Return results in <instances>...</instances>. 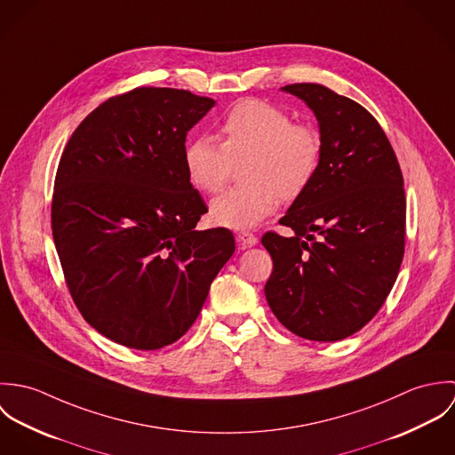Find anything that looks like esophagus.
<instances>
[{"instance_id": "1", "label": "esophagus", "mask_w": 455, "mask_h": 455, "mask_svg": "<svg viewBox=\"0 0 455 455\" xmlns=\"http://www.w3.org/2000/svg\"><path fill=\"white\" fill-rule=\"evenodd\" d=\"M236 240H238V243L242 247H254V245H258V236L249 233V231H240L236 235Z\"/></svg>"}]
</instances>
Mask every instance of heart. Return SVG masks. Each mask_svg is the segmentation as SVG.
Here are the masks:
<instances>
[{
	"label": "heart",
	"mask_w": 455,
	"mask_h": 455,
	"mask_svg": "<svg viewBox=\"0 0 455 455\" xmlns=\"http://www.w3.org/2000/svg\"><path fill=\"white\" fill-rule=\"evenodd\" d=\"M323 154L319 132L294 124L278 107L245 100L219 124V141L208 136L191 140L184 148L189 182L201 193H219L233 164L242 163L243 184L210 203V217L219 226L249 229L280 206L282 196L294 199L312 184Z\"/></svg>",
	"instance_id": "b5f03b06"
}]
</instances>
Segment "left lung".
I'll return each instance as SVG.
<instances>
[{"mask_svg": "<svg viewBox=\"0 0 455 455\" xmlns=\"http://www.w3.org/2000/svg\"><path fill=\"white\" fill-rule=\"evenodd\" d=\"M314 112L323 141L319 170L280 224L266 233L273 259L266 301L294 334L338 341L368 324L397 278L406 201L399 163L380 124L359 103L321 84L282 87Z\"/></svg>", "mask_w": 455, "mask_h": 455, "instance_id": "8db88e82", "label": "left lung"}]
</instances>
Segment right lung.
Returning a JSON list of instances; mask_svg holds the SVG:
<instances>
[{
	"label": "right lung",
	"instance_id": "add662e5",
	"mask_svg": "<svg viewBox=\"0 0 455 455\" xmlns=\"http://www.w3.org/2000/svg\"><path fill=\"white\" fill-rule=\"evenodd\" d=\"M212 98L138 87L91 112L71 134L52 197V236L82 317L108 339L157 350L195 324L235 252L188 179V131Z\"/></svg>",
	"mask_w": 455,
	"mask_h": 455
}]
</instances>
